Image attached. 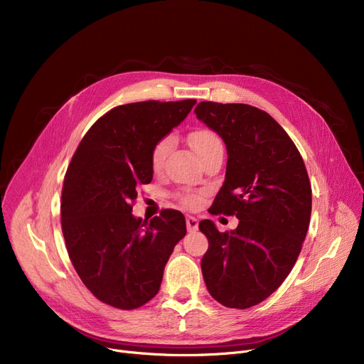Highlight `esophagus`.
Wrapping results in <instances>:
<instances>
[{
	"instance_id": "esophagus-1",
	"label": "esophagus",
	"mask_w": 364,
	"mask_h": 364,
	"mask_svg": "<svg viewBox=\"0 0 364 364\" xmlns=\"http://www.w3.org/2000/svg\"><path fill=\"white\" fill-rule=\"evenodd\" d=\"M186 225H187V232H188V233H193V232L198 230L199 221H198V218H195V217H192V215H187V217H186Z\"/></svg>"
}]
</instances>
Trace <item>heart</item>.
<instances>
[{
  "instance_id": "b5f03b06",
  "label": "heart",
  "mask_w": 364,
  "mask_h": 364,
  "mask_svg": "<svg viewBox=\"0 0 364 364\" xmlns=\"http://www.w3.org/2000/svg\"><path fill=\"white\" fill-rule=\"evenodd\" d=\"M188 141H190V144H192L193 150L198 153V156L200 159L208 156L209 153L214 151L215 149L223 147L220 137L213 129H208V128H199V129H195L193 132H190ZM172 146H174V139H172V136H165V137L159 139L155 143V146L151 147L150 165L153 169L159 171L164 166ZM178 199L183 205L190 206V208H195L199 205V198L193 193H188V192L180 193Z\"/></svg>"
}]
</instances>
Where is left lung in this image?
<instances>
[{
	"label": "left lung",
	"mask_w": 364,
	"mask_h": 364,
	"mask_svg": "<svg viewBox=\"0 0 364 364\" xmlns=\"http://www.w3.org/2000/svg\"><path fill=\"white\" fill-rule=\"evenodd\" d=\"M198 119L227 147L225 180L211 214L236 215V230L199 223L208 237L200 261L211 296L228 309H250L288 277L311 217V184L301 153L267 112L242 103L200 102Z\"/></svg>",
	"instance_id": "obj_1"
}]
</instances>
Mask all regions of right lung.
<instances>
[{"mask_svg": "<svg viewBox=\"0 0 364 364\" xmlns=\"http://www.w3.org/2000/svg\"><path fill=\"white\" fill-rule=\"evenodd\" d=\"M196 100L137 102L92 124L73 153L62 190V232L87 289L114 309H139L159 292L165 264L186 236L184 215L136 218L137 187L153 178L150 151Z\"/></svg>", "mask_w": 364, "mask_h": 364, "instance_id": "add662e5", "label": "right lung"}]
</instances>
